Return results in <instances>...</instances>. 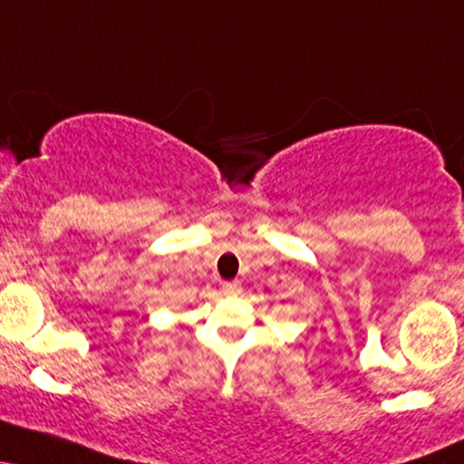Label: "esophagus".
Returning a JSON list of instances; mask_svg holds the SVG:
<instances>
[{"label": "esophagus", "mask_w": 464, "mask_h": 464, "mask_svg": "<svg viewBox=\"0 0 464 464\" xmlns=\"http://www.w3.org/2000/svg\"><path fill=\"white\" fill-rule=\"evenodd\" d=\"M222 292H225L227 295H237L239 292H242V285H239V283H237V281L225 283V285H222Z\"/></svg>", "instance_id": "obj_1"}]
</instances>
